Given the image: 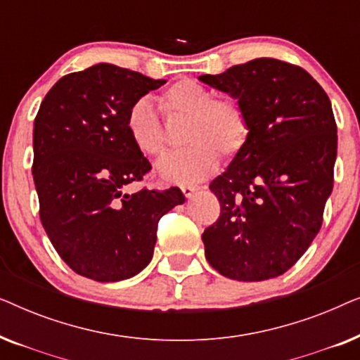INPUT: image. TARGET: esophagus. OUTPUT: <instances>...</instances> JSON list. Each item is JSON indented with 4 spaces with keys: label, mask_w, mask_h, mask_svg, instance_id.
Here are the masks:
<instances>
[{
    "label": "esophagus",
    "mask_w": 360,
    "mask_h": 360,
    "mask_svg": "<svg viewBox=\"0 0 360 360\" xmlns=\"http://www.w3.org/2000/svg\"><path fill=\"white\" fill-rule=\"evenodd\" d=\"M181 191H184V195L186 196V198H193V195L198 191V186H191V185H184L181 186Z\"/></svg>",
    "instance_id": "obj_1"
}]
</instances>
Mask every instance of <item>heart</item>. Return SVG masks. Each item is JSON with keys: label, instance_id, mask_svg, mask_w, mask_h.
I'll use <instances>...</instances> for the list:
<instances>
[{"label": "heart", "instance_id": "heart-1", "mask_svg": "<svg viewBox=\"0 0 360 360\" xmlns=\"http://www.w3.org/2000/svg\"><path fill=\"white\" fill-rule=\"evenodd\" d=\"M167 112L188 116L185 149L165 155L157 164V174L169 184H195L216 170L219 152L234 157L249 139V120L243 106L214 93L195 80H180L167 88L160 98ZM127 136L137 150L157 157L165 150L162 122L150 98H139L126 112Z\"/></svg>", "mask_w": 360, "mask_h": 360}]
</instances>
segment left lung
<instances>
[{
  "label": "left lung",
  "mask_w": 360,
  "mask_h": 360,
  "mask_svg": "<svg viewBox=\"0 0 360 360\" xmlns=\"http://www.w3.org/2000/svg\"><path fill=\"white\" fill-rule=\"evenodd\" d=\"M198 80L238 100L249 120L244 149L210 185L221 216L201 236L206 260L239 282L275 278L321 228L338 154L331 101L307 70L277 58Z\"/></svg>",
  "instance_id": "8db88e82"
}]
</instances>
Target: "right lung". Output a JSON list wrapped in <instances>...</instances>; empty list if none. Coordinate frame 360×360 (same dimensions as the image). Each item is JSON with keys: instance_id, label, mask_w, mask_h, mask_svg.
<instances>
[{"instance_id": "1", "label": "right lung", "mask_w": 360, "mask_h": 360, "mask_svg": "<svg viewBox=\"0 0 360 360\" xmlns=\"http://www.w3.org/2000/svg\"><path fill=\"white\" fill-rule=\"evenodd\" d=\"M164 83L96 63L62 77L39 108L32 132L39 213L58 255L82 277H134L152 260L162 214L185 203L176 186L126 191L150 170L127 136L126 112Z\"/></svg>"}]
</instances>
